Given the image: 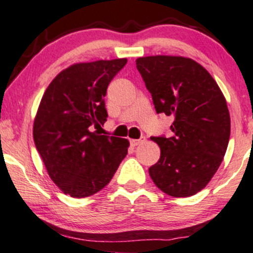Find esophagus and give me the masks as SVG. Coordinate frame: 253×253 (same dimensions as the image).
<instances>
[{
	"label": "esophagus",
	"instance_id": "1",
	"mask_svg": "<svg viewBox=\"0 0 253 253\" xmlns=\"http://www.w3.org/2000/svg\"><path fill=\"white\" fill-rule=\"evenodd\" d=\"M145 141V138H139V139H130V144L132 145V147H136V145H139L142 144L143 142Z\"/></svg>",
	"mask_w": 253,
	"mask_h": 253
}]
</instances>
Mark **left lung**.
<instances>
[{
	"instance_id": "8db88e82",
	"label": "left lung",
	"mask_w": 253,
	"mask_h": 253,
	"mask_svg": "<svg viewBox=\"0 0 253 253\" xmlns=\"http://www.w3.org/2000/svg\"><path fill=\"white\" fill-rule=\"evenodd\" d=\"M136 67L157 114L174 118L173 136H151L161 156L149 168L166 194L186 198L207 186L226 153L231 120L226 100L213 77L183 56L138 58Z\"/></svg>"
}]
</instances>
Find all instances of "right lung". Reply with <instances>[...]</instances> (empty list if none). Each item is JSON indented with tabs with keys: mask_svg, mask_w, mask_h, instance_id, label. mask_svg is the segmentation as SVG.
Here are the masks:
<instances>
[{
	"mask_svg": "<svg viewBox=\"0 0 253 253\" xmlns=\"http://www.w3.org/2000/svg\"><path fill=\"white\" fill-rule=\"evenodd\" d=\"M126 61L74 64L52 80L39 105L35 147L53 182L72 198L103 189L127 154V139L91 131L106 122L104 97Z\"/></svg>",
	"mask_w": 253,
	"mask_h": 253,
	"instance_id": "1",
	"label": "right lung"
}]
</instances>
